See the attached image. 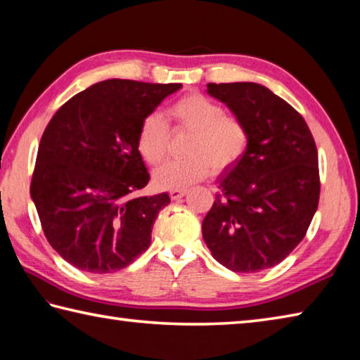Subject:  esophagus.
<instances>
[{
    "label": "esophagus",
    "mask_w": 360,
    "mask_h": 360,
    "mask_svg": "<svg viewBox=\"0 0 360 360\" xmlns=\"http://www.w3.org/2000/svg\"><path fill=\"white\" fill-rule=\"evenodd\" d=\"M170 199L172 200H179L186 194V190H170Z\"/></svg>",
    "instance_id": "1"
}]
</instances>
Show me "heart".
Segmentation results:
<instances>
[{"label":"heart","mask_w":360,"mask_h":360,"mask_svg":"<svg viewBox=\"0 0 360 360\" xmlns=\"http://www.w3.org/2000/svg\"><path fill=\"white\" fill-rule=\"evenodd\" d=\"M174 132H190L184 160L169 161L155 172V184L164 190H184L212 174H223L240 162L250 147L247 123L200 93L185 94L169 107ZM169 124L160 113L145 117L137 131V150L148 166L161 164L169 153Z\"/></svg>","instance_id":"heart-1"}]
</instances>
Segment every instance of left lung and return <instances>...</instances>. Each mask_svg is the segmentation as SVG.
<instances>
[{
  "label": "left lung",
  "instance_id": "obj_1",
  "mask_svg": "<svg viewBox=\"0 0 360 360\" xmlns=\"http://www.w3.org/2000/svg\"><path fill=\"white\" fill-rule=\"evenodd\" d=\"M207 88L247 123L250 147L219 180L202 237L226 269L261 272L304 240L318 209L316 143L304 117L269 88L251 82Z\"/></svg>",
  "mask_w": 360,
  "mask_h": 360
}]
</instances>
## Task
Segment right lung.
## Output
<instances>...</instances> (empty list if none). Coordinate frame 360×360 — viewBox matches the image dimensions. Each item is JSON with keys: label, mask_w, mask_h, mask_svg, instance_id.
Masks as SVG:
<instances>
[{"label": "right lung", "mask_w": 360, "mask_h": 360, "mask_svg": "<svg viewBox=\"0 0 360 360\" xmlns=\"http://www.w3.org/2000/svg\"><path fill=\"white\" fill-rule=\"evenodd\" d=\"M181 84L110 79L66 101L41 137L30 193L47 242L91 274L128 267L150 247L167 193L141 196L150 174L137 131Z\"/></svg>", "instance_id": "1"}]
</instances>
